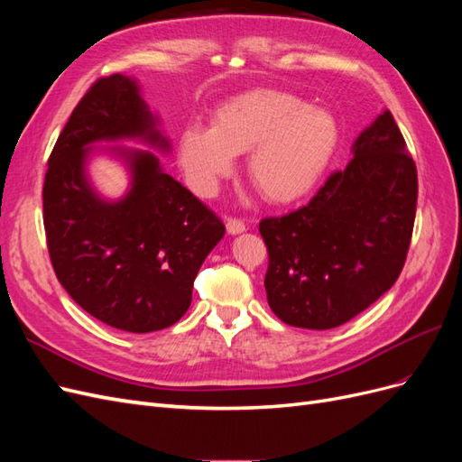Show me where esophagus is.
I'll return each instance as SVG.
<instances>
[{"instance_id": "esophagus-1", "label": "esophagus", "mask_w": 462, "mask_h": 462, "mask_svg": "<svg viewBox=\"0 0 462 462\" xmlns=\"http://www.w3.org/2000/svg\"><path fill=\"white\" fill-rule=\"evenodd\" d=\"M226 227H227V231H229L231 235H239V233H243V231L246 229L245 221L239 219V217H227Z\"/></svg>"}]
</instances>
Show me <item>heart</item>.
I'll return each instance as SVG.
<instances>
[{
	"label": "heart",
	"mask_w": 462,
	"mask_h": 462,
	"mask_svg": "<svg viewBox=\"0 0 462 462\" xmlns=\"http://www.w3.org/2000/svg\"><path fill=\"white\" fill-rule=\"evenodd\" d=\"M337 144L339 125L326 107L287 92L253 90L219 106L212 127H185L179 162L194 190L212 194L231 175L236 153L250 149V183L268 202L289 204L316 187Z\"/></svg>",
	"instance_id": "heart-1"
}]
</instances>
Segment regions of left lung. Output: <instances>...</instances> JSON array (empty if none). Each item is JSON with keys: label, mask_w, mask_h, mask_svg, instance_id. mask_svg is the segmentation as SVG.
<instances>
[{"label": "left lung", "mask_w": 462, "mask_h": 462, "mask_svg": "<svg viewBox=\"0 0 462 462\" xmlns=\"http://www.w3.org/2000/svg\"><path fill=\"white\" fill-rule=\"evenodd\" d=\"M416 199V163L385 109L309 204L260 221L273 314L295 328L331 329L366 310L407 260Z\"/></svg>", "instance_id": "1"}]
</instances>
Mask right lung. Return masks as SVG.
Here are the masks:
<instances>
[{
	"instance_id": "right-lung-1",
	"label": "right lung",
	"mask_w": 462,
	"mask_h": 462,
	"mask_svg": "<svg viewBox=\"0 0 462 462\" xmlns=\"http://www.w3.org/2000/svg\"><path fill=\"white\" fill-rule=\"evenodd\" d=\"M117 138L170 148L136 82L111 75L80 97L50 153L42 192L48 253L82 310L123 331H158L189 310L194 279L226 226L150 152H121L133 171L127 197H97L85 175L88 148Z\"/></svg>"
}]
</instances>
